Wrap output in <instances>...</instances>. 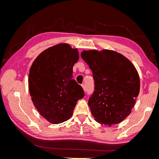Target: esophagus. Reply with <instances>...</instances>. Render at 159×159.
I'll list each match as a JSON object with an SVG mask.
<instances>
[{"mask_svg":"<svg viewBox=\"0 0 159 159\" xmlns=\"http://www.w3.org/2000/svg\"><path fill=\"white\" fill-rule=\"evenodd\" d=\"M81 86H82V88H83V89H84V91H85V85H84V84H83V85H81Z\"/></svg>","mask_w":159,"mask_h":159,"instance_id":"1","label":"esophagus"}]
</instances>
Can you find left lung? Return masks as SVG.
Listing matches in <instances>:
<instances>
[{"label":"left lung","mask_w":159,"mask_h":159,"mask_svg":"<svg viewBox=\"0 0 159 159\" xmlns=\"http://www.w3.org/2000/svg\"><path fill=\"white\" fill-rule=\"evenodd\" d=\"M81 56L92 71L95 81V91L88 101L95 120L109 127L121 123L131 113L140 90L135 67L113 50H84Z\"/></svg>","instance_id":"1"}]
</instances>
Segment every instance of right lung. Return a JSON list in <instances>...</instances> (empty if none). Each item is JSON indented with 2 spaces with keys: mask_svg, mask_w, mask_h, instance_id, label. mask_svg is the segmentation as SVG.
I'll list each match as a JSON object with an SVG mask.
<instances>
[{
  "mask_svg": "<svg viewBox=\"0 0 159 159\" xmlns=\"http://www.w3.org/2000/svg\"><path fill=\"white\" fill-rule=\"evenodd\" d=\"M79 60L77 48L61 43L43 51L30 67L28 89L38 113L52 124L71 117L77 102L84 97L81 85L72 79Z\"/></svg>",
  "mask_w": 159,
  "mask_h": 159,
  "instance_id": "right-lung-1",
  "label": "right lung"
}]
</instances>
